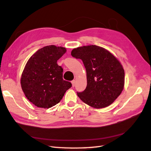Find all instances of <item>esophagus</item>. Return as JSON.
<instances>
[{
	"instance_id": "obj_1",
	"label": "esophagus",
	"mask_w": 151,
	"mask_h": 151,
	"mask_svg": "<svg viewBox=\"0 0 151 151\" xmlns=\"http://www.w3.org/2000/svg\"><path fill=\"white\" fill-rule=\"evenodd\" d=\"M71 83H72V86L73 87H75V84H76V80H73V81L71 82Z\"/></svg>"
}]
</instances>
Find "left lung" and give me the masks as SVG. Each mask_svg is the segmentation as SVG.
Here are the masks:
<instances>
[{
  "label": "left lung",
  "instance_id": "1",
  "mask_svg": "<svg viewBox=\"0 0 151 151\" xmlns=\"http://www.w3.org/2000/svg\"><path fill=\"white\" fill-rule=\"evenodd\" d=\"M72 57L81 59L87 73V87L77 95L94 108L109 106L124 89L125 73L120 62L106 49L95 45L73 49Z\"/></svg>",
  "mask_w": 151,
  "mask_h": 151
}]
</instances>
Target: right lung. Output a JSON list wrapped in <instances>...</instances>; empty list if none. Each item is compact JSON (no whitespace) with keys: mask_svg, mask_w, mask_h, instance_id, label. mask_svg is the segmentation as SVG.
<instances>
[{"mask_svg":"<svg viewBox=\"0 0 151 151\" xmlns=\"http://www.w3.org/2000/svg\"><path fill=\"white\" fill-rule=\"evenodd\" d=\"M66 49L47 45L29 59L21 77V87L27 99L38 107L50 108L59 103L71 82L63 79V69L57 60Z\"/></svg>","mask_w":151,"mask_h":151,"instance_id":"1","label":"right lung"}]
</instances>
